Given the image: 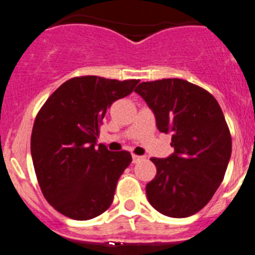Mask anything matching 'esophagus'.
<instances>
[{
  "label": "esophagus",
  "instance_id": "1",
  "mask_svg": "<svg viewBox=\"0 0 255 255\" xmlns=\"http://www.w3.org/2000/svg\"><path fill=\"white\" fill-rule=\"evenodd\" d=\"M140 160H143V156H136V154H132V162H134V164Z\"/></svg>",
  "mask_w": 255,
  "mask_h": 255
}]
</instances>
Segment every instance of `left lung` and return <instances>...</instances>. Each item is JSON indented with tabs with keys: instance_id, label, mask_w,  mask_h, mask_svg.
<instances>
[{
	"instance_id": "obj_1",
	"label": "left lung",
	"mask_w": 255,
	"mask_h": 255,
	"mask_svg": "<svg viewBox=\"0 0 255 255\" xmlns=\"http://www.w3.org/2000/svg\"><path fill=\"white\" fill-rule=\"evenodd\" d=\"M154 113L161 132L171 134L174 153L152 157L156 177L145 186L149 204L161 214L186 218L212 200L232 151L230 129L209 91L180 78L142 82L135 89Z\"/></svg>"
}]
</instances>
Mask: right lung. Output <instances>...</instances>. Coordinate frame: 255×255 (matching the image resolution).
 Instances as JSON below:
<instances>
[{
  "mask_svg": "<svg viewBox=\"0 0 255 255\" xmlns=\"http://www.w3.org/2000/svg\"><path fill=\"white\" fill-rule=\"evenodd\" d=\"M138 82L98 76L71 78L37 113L30 136L34 171L45 199L65 217L88 221L112 204L131 154L97 147V138L111 104L131 94Z\"/></svg>",
  "mask_w": 255,
  "mask_h": 255,
  "instance_id": "obj_1",
  "label": "right lung"
}]
</instances>
